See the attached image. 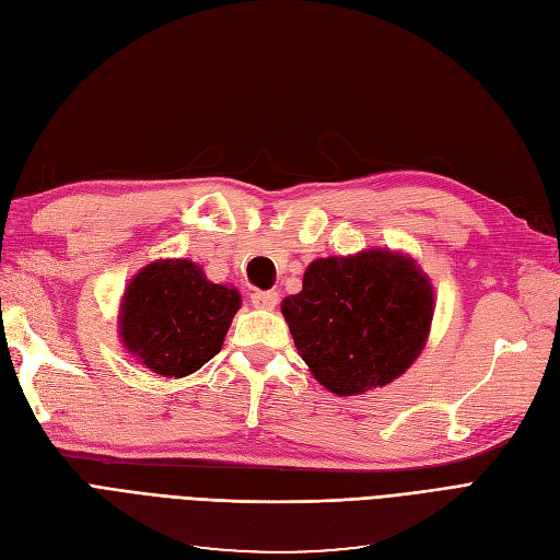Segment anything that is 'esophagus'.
<instances>
[{
	"label": "esophagus",
	"mask_w": 560,
	"mask_h": 560,
	"mask_svg": "<svg viewBox=\"0 0 560 560\" xmlns=\"http://www.w3.org/2000/svg\"><path fill=\"white\" fill-rule=\"evenodd\" d=\"M280 294L278 292H254L252 294V306L261 311H273L278 306Z\"/></svg>",
	"instance_id": "34e87169"
}]
</instances>
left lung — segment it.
Listing matches in <instances>:
<instances>
[{"mask_svg":"<svg viewBox=\"0 0 560 560\" xmlns=\"http://www.w3.org/2000/svg\"><path fill=\"white\" fill-rule=\"evenodd\" d=\"M280 308L315 381L354 397L389 385L418 360L432 327L434 287L409 254L371 247L315 259L301 292Z\"/></svg>","mask_w":560,"mask_h":560,"instance_id":"8db88e82","label":"left lung"}]
</instances>
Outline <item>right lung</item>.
I'll use <instances>...</instances> for the list:
<instances>
[{
  "instance_id": "add662e5",
  "label": "right lung",
  "mask_w": 560,
  "mask_h": 560,
  "mask_svg": "<svg viewBox=\"0 0 560 560\" xmlns=\"http://www.w3.org/2000/svg\"><path fill=\"white\" fill-rule=\"evenodd\" d=\"M241 292L206 278L189 259L140 268L118 303V338L130 358L163 378H184L222 350Z\"/></svg>"
}]
</instances>
